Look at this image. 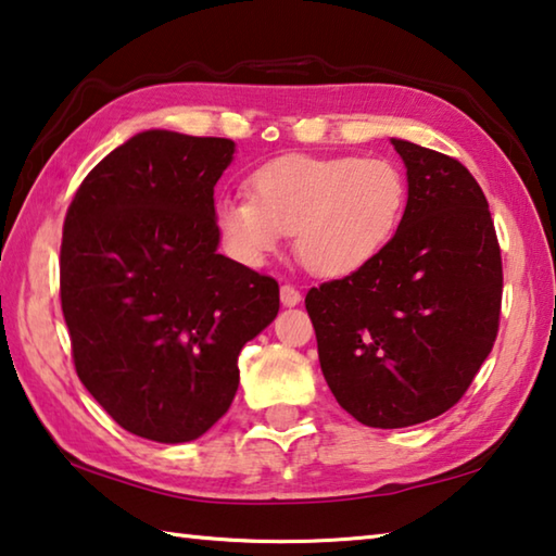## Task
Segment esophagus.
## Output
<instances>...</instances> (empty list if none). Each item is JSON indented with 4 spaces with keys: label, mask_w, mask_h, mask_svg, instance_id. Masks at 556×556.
Listing matches in <instances>:
<instances>
[{
    "label": "esophagus",
    "mask_w": 556,
    "mask_h": 556,
    "mask_svg": "<svg viewBox=\"0 0 556 556\" xmlns=\"http://www.w3.org/2000/svg\"><path fill=\"white\" fill-rule=\"evenodd\" d=\"M279 296H281V304H285V306H296L301 301V291L294 285H281Z\"/></svg>",
    "instance_id": "1"
}]
</instances>
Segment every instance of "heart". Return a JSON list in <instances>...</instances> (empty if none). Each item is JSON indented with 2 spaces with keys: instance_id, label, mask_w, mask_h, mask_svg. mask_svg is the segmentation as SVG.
<instances>
[{
  "instance_id": "b5f03b06",
  "label": "heart",
  "mask_w": 556,
  "mask_h": 556,
  "mask_svg": "<svg viewBox=\"0 0 556 556\" xmlns=\"http://www.w3.org/2000/svg\"><path fill=\"white\" fill-rule=\"evenodd\" d=\"M252 195H223L215 223L230 255L262 265L294 232L306 269L345 277L388 248L407 213L409 184L384 156H279L250 176Z\"/></svg>"
}]
</instances>
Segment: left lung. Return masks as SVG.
Segmentation results:
<instances>
[{
	"label": "left lung",
	"instance_id": "8db88e82",
	"mask_svg": "<svg viewBox=\"0 0 556 556\" xmlns=\"http://www.w3.org/2000/svg\"><path fill=\"white\" fill-rule=\"evenodd\" d=\"M392 147L409 184L397 235L306 294L328 388L378 429L434 419L464 397L493 351L503 301L501 244L476 178L434 149Z\"/></svg>",
	"mask_w": 556,
	"mask_h": 556
}]
</instances>
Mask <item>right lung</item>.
I'll use <instances>...</instances> for the list:
<instances>
[{"instance_id": "obj_1", "label": "right lung", "mask_w": 556, "mask_h": 556, "mask_svg": "<svg viewBox=\"0 0 556 556\" xmlns=\"http://www.w3.org/2000/svg\"><path fill=\"white\" fill-rule=\"evenodd\" d=\"M223 137L149 129L83 178L63 223L61 308L86 390L129 434L181 444L238 392L242 345L279 312L277 279L218 255Z\"/></svg>"}]
</instances>
